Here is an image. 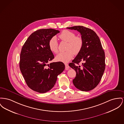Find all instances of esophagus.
Instances as JSON below:
<instances>
[{
	"instance_id": "obj_1",
	"label": "esophagus",
	"mask_w": 124,
	"mask_h": 124,
	"mask_svg": "<svg viewBox=\"0 0 124 124\" xmlns=\"http://www.w3.org/2000/svg\"><path fill=\"white\" fill-rule=\"evenodd\" d=\"M65 67H66V70H69V66L68 65V64H67V63H65Z\"/></svg>"
}]
</instances>
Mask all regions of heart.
<instances>
[{
	"label": "heart",
	"mask_w": 124,
	"mask_h": 124,
	"mask_svg": "<svg viewBox=\"0 0 124 124\" xmlns=\"http://www.w3.org/2000/svg\"><path fill=\"white\" fill-rule=\"evenodd\" d=\"M58 37L62 41L67 42V51L59 53L56 56V59L58 61L67 62L73 58V54L77 55L81 51L83 46V40L81 37L76 36L74 32L68 30H63ZM48 45L52 52H58V43L56 37H51Z\"/></svg>",
	"instance_id": "1"
}]
</instances>
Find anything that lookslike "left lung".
I'll return each mask as SVG.
<instances>
[{"label": "left lung", "instance_id": "left-lung-1", "mask_svg": "<svg viewBox=\"0 0 124 124\" xmlns=\"http://www.w3.org/2000/svg\"><path fill=\"white\" fill-rule=\"evenodd\" d=\"M67 29L77 30L83 40L81 51L69 64L76 73L73 84L82 91H90L98 85L105 68V53L100 40L95 31L85 27L77 26ZM80 62L83 63L79 66Z\"/></svg>", "mask_w": 124, "mask_h": 124}]
</instances>
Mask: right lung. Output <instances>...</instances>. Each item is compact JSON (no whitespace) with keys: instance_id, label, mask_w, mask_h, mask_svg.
I'll return each instance as SVG.
<instances>
[{"instance_id":"1","label":"right lung","mask_w":124,"mask_h":124,"mask_svg":"<svg viewBox=\"0 0 124 124\" xmlns=\"http://www.w3.org/2000/svg\"><path fill=\"white\" fill-rule=\"evenodd\" d=\"M59 32L52 29L37 30L30 35L22 46L20 68L28 87L37 92L44 93L50 90L58 76L65 69L62 62L48 64L54 58L49 42Z\"/></svg>"}]
</instances>
